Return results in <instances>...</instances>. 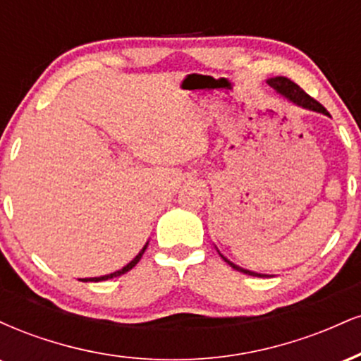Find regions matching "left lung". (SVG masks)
<instances>
[{
    "mask_svg": "<svg viewBox=\"0 0 361 361\" xmlns=\"http://www.w3.org/2000/svg\"><path fill=\"white\" fill-rule=\"evenodd\" d=\"M267 82L271 86L273 90L276 91V93L281 94V97H283L285 100H288L290 103H293V105H295V106H300V109H305V110H310V111H317V114L329 115V114H327V110L324 109V106L321 105V103L314 100V98H310L309 94L300 88L299 85H295V82H293L292 80H288V78L275 76V78H270V80H268ZM219 255H221V258L226 261L227 264H231V267H233L234 270L243 271V273H246V275H251V276H268V275H263V273H256V271L246 270V268H241V267H239V264H235L231 259H227L221 251H219Z\"/></svg>",
    "mask_w": 361,
    "mask_h": 361,
    "instance_id": "left-lung-1",
    "label": "left lung"
}]
</instances>
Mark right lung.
Here are the masks:
<instances>
[{
  "label": "right lung",
  "mask_w": 361,
  "mask_h": 361,
  "mask_svg": "<svg viewBox=\"0 0 361 361\" xmlns=\"http://www.w3.org/2000/svg\"><path fill=\"white\" fill-rule=\"evenodd\" d=\"M147 244H149V241L144 244V247L142 250H140L139 252H137V256H135L134 259L130 261V263H127L126 267L123 268H120V270H117V271H114V273H109V275H103V276H93V279H80L81 281H103V280H109V279H115V276H120V275H123V273H127L128 270H132V268L135 267V264L139 263V259L142 258V255H144V251H146V247H147Z\"/></svg>",
  "instance_id": "right-lung-1"
}]
</instances>
